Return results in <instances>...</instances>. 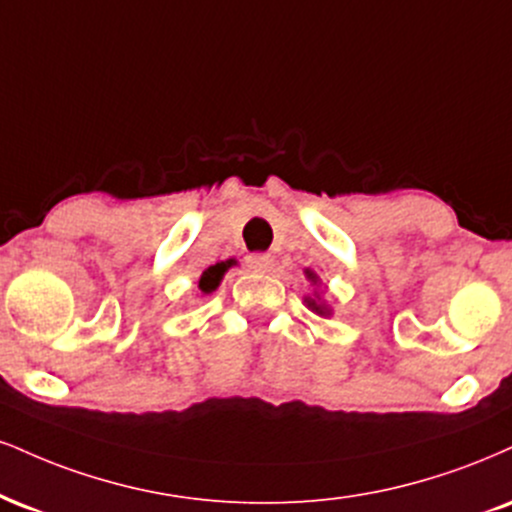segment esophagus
I'll use <instances>...</instances> for the list:
<instances>
[{"mask_svg": "<svg viewBox=\"0 0 512 512\" xmlns=\"http://www.w3.org/2000/svg\"><path fill=\"white\" fill-rule=\"evenodd\" d=\"M245 264H248L252 272H269L274 267V257L264 255V252H255V255L245 257Z\"/></svg>", "mask_w": 512, "mask_h": 512, "instance_id": "esophagus-1", "label": "esophagus"}]
</instances>
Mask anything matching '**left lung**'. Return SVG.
Here are the masks:
<instances>
[{
	"label": "left lung",
	"mask_w": 512,
	"mask_h": 512,
	"mask_svg": "<svg viewBox=\"0 0 512 512\" xmlns=\"http://www.w3.org/2000/svg\"><path fill=\"white\" fill-rule=\"evenodd\" d=\"M307 276H310V279H312V281H315V274H312V272H307ZM307 303H310V307H312V310H317V312H324V310H322V305H317V303H315V300H307Z\"/></svg>",
	"instance_id": "8db88e82"
}]
</instances>
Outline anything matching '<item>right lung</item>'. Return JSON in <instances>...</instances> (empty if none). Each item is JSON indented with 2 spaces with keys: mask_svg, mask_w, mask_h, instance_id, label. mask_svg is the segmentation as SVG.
<instances>
[{
  "mask_svg": "<svg viewBox=\"0 0 512 512\" xmlns=\"http://www.w3.org/2000/svg\"><path fill=\"white\" fill-rule=\"evenodd\" d=\"M231 267V262H219V264H214V267H209L205 274H202V279H200V288H202V293H212L214 288L219 286V281H221V276H224V272L226 269Z\"/></svg>",
  "mask_w": 512,
  "mask_h": 512,
  "instance_id": "obj_1",
  "label": "right lung"
}]
</instances>
